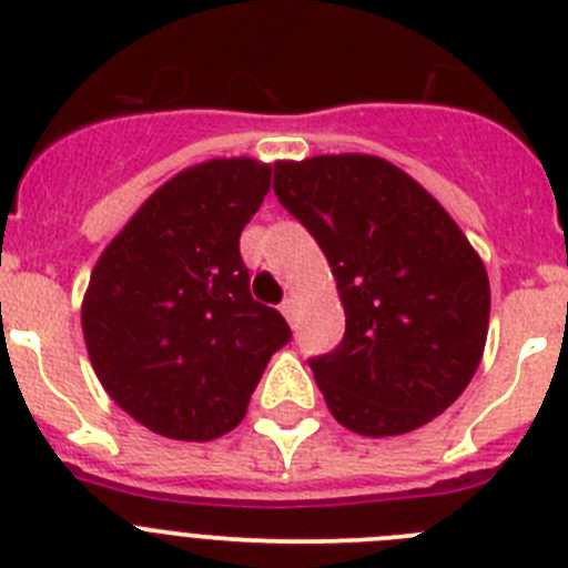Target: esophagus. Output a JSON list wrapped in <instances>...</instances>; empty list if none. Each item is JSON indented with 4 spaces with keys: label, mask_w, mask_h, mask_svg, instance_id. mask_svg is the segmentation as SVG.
<instances>
[{
    "label": "esophagus",
    "mask_w": 568,
    "mask_h": 568,
    "mask_svg": "<svg viewBox=\"0 0 568 568\" xmlns=\"http://www.w3.org/2000/svg\"><path fill=\"white\" fill-rule=\"evenodd\" d=\"M281 313H284V318L287 321H295V313H298V304H295V298H284V304H281Z\"/></svg>",
    "instance_id": "34e87169"
}]
</instances>
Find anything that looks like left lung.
<instances>
[{
    "label": "left lung",
    "instance_id": "8db88e82",
    "mask_svg": "<svg viewBox=\"0 0 568 568\" xmlns=\"http://www.w3.org/2000/svg\"><path fill=\"white\" fill-rule=\"evenodd\" d=\"M273 190L324 250L344 304L341 344L310 358L333 418L369 438L429 424L484 355L480 255L433 195L378 155L278 162Z\"/></svg>",
    "mask_w": 568,
    "mask_h": 568
}]
</instances>
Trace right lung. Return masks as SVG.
I'll use <instances>...</instances> for the list:
<instances>
[{
	"instance_id": "1",
	"label": "right lung",
	"mask_w": 568,
	"mask_h": 568,
	"mask_svg": "<svg viewBox=\"0 0 568 568\" xmlns=\"http://www.w3.org/2000/svg\"><path fill=\"white\" fill-rule=\"evenodd\" d=\"M273 168L213 159L155 190L104 247L82 301L90 364L130 418L175 440L241 424L273 353L293 338L250 295L239 253Z\"/></svg>"
}]
</instances>
